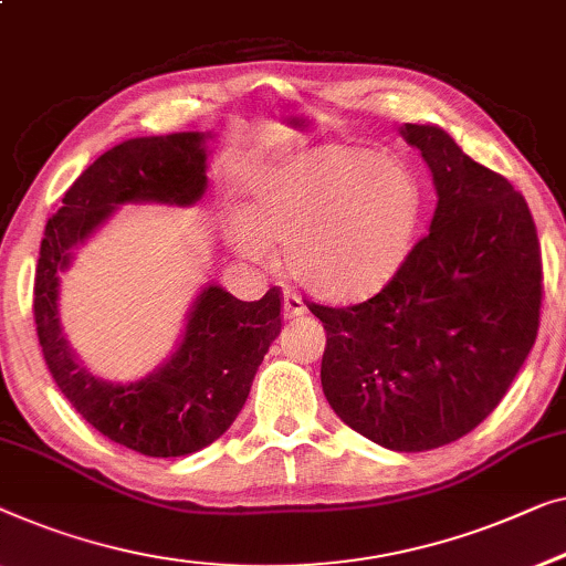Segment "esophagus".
<instances>
[{
	"mask_svg": "<svg viewBox=\"0 0 566 566\" xmlns=\"http://www.w3.org/2000/svg\"><path fill=\"white\" fill-rule=\"evenodd\" d=\"M303 301L296 293H283V318H298L303 316Z\"/></svg>",
	"mask_w": 566,
	"mask_h": 566,
	"instance_id": "34e87169",
	"label": "esophagus"
}]
</instances>
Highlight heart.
Here are the masks:
<instances>
[{
	"mask_svg": "<svg viewBox=\"0 0 566 566\" xmlns=\"http://www.w3.org/2000/svg\"><path fill=\"white\" fill-rule=\"evenodd\" d=\"M227 214V242L252 265L285 248L293 281L329 303H359L396 281L423 222L426 191L400 158L357 145H316L265 163Z\"/></svg>",
	"mask_w": 566,
	"mask_h": 566,
	"instance_id": "obj_1",
	"label": "heart"
}]
</instances>
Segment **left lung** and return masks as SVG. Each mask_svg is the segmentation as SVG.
Returning <instances> with one entry per match:
<instances>
[{
    "instance_id": "left-lung-1",
    "label": "left lung",
    "mask_w": 566,
    "mask_h": 566,
    "mask_svg": "<svg viewBox=\"0 0 566 566\" xmlns=\"http://www.w3.org/2000/svg\"><path fill=\"white\" fill-rule=\"evenodd\" d=\"M437 188L429 234L388 289L324 324L334 413L392 452H429L501 403L538 334L542 250L528 203L437 125H403Z\"/></svg>"
}]
</instances>
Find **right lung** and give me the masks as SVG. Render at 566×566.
I'll use <instances>...</instances> for the list:
<instances>
[{
	"label": "right lung",
	"mask_w": 566,
	"mask_h": 566,
	"mask_svg": "<svg viewBox=\"0 0 566 566\" xmlns=\"http://www.w3.org/2000/svg\"><path fill=\"white\" fill-rule=\"evenodd\" d=\"M211 133L133 137L99 155L48 219L35 273V324L48 370L71 406L106 439L145 457H186L232 426L270 344L281 334V291L240 301L207 283L170 357L133 382L81 363L61 326V273L125 203L193 207L207 191Z\"/></svg>",
	"instance_id": "right-lung-1"
}]
</instances>
